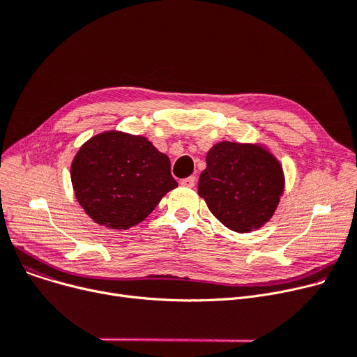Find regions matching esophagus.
Segmentation results:
<instances>
[{"label": "esophagus", "mask_w": 357, "mask_h": 357, "mask_svg": "<svg viewBox=\"0 0 357 357\" xmlns=\"http://www.w3.org/2000/svg\"><path fill=\"white\" fill-rule=\"evenodd\" d=\"M181 185L186 186V188H192L195 185V176H190V178H183L181 179Z\"/></svg>", "instance_id": "obj_1"}]
</instances>
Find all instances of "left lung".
<instances>
[{
	"mask_svg": "<svg viewBox=\"0 0 357 357\" xmlns=\"http://www.w3.org/2000/svg\"><path fill=\"white\" fill-rule=\"evenodd\" d=\"M279 160L260 144L220 142L207 153L198 195L227 229L250 233L266 224L284 194Z\"/></svg>",
	"mask_w": 357,
	"mask_h": 357,
	"instance_id": "obj_1",
	"label": "left lung"
}]
</instances>
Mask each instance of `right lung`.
I'll use <instances>...</instances> for the list:
<instances>
[{"label":"right lung","instance_id":"obj_1","mask_svg":"<svg viewBox=\"0 0 357 357\" xmlns=\"http://www.w3.org/2000/svg\"><path fill=\"white\" fill-rule=\"evenodd\" d=\"M70 179L85 213L114 230L142 222L178 186L171 160L152 142L116 130L82 144L72 160Z\"/></svg>","mask_w":357,"mask_h":357}]
</instances>
